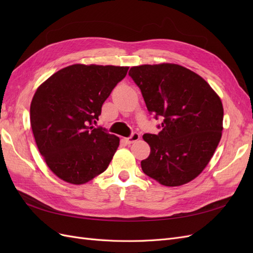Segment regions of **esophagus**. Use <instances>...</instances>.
<instances>
[{
	"instance_id": "esophagus-1",
	"label": "esophagus",
	"mask_w": 253,
	"mask_h": 253,
	"mask_svg": "<svg viewBox=\"0 0 253 253\" xmlns=\"http://www.w3.org/2000/svg\"><path fill=\"white\" fill-rule=\"evenodd\" d=\"M139 138H140V135H139L138 133H133L131 136L127 137V138H126L125 140H126V142L127 144H131V143H133V142L138 140Z\"/></svg>"
}]
</instances>
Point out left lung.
I'll use <instances>...</instances> for the list:
<instances>
[{"label": "left lung", "mask_w": 253, "mask_h": 253, "mask_svg": "<svg viewBox=\"0 0 253 253\" xmlns=\"http://www.w3.org/2000/svg\"><path fill=\"white\" fill-rule=\"evenodd\" d=\"M128 75L148 111L163 119L157 135H143L151 148L141 162L143 173L167 187L185 185L203 172L221 138L220 98L201 76L178 64L133 66Z\"/></svg>", "instance_id": "1"}]
</instances>
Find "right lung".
<instances>
[{
    "label": "right lung",
    "mask_w": 253,
    "mask_h": 253,
    "mask_svg": "<svg viewBox=\"0 0 253 253\" xmlns=\"http://www.w3.org/2000/svg\"><path fill=\"white\" fill-rule=\"evenodd\" d=\"M127 70L74 64L38 87L30 104V125L38 149L59 178L82 185L108 169L119 137L93 124Z\"/></svg>",
    "instance_id": "obj_1"
}]
</instances>
